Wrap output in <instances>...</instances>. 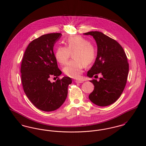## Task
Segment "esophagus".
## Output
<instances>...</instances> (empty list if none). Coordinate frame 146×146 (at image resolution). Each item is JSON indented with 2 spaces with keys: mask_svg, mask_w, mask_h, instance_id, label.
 Masks as SVG:
<instances>
[{
  "mask_svg": "<svg viewBox=\"0 0 146 146\" xmlns=\"http://www.w3.org/2000/svg\"><path fill=\"white\" fill-rule=\"evenodd\" d=\"M75 82L76 83H82L84 82L83 81H82V80H75Z\"/></svg>",
  "mask_w": 146,
  "mask_h": 146,
  "instance_id": "esophagus-1",
  "label": "esophagus"
}]
</instances>
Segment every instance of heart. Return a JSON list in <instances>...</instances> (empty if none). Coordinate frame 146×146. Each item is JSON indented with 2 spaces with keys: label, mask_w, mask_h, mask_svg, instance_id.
<instances>
[{
  "label": "heart",
  "mask_w": 146,
  "mask_h": 146,
  "mask_svg": "<svg viewBox=\"0 0 146 146\" xmlns=\"http://www.w3.org/2000/svg\"><path fill=\"white\" fill-rule=\"evenodd\" d=\"M65 46L59 45L56 48L54 58L60 64H65L70 53L74 59L67 63L63 68L67 76L78 79L83 72L85 66H90L94 62L97 49L94 44L80 35L70 36L64 40Z\"/></svg>",
  "instance_id": "b5f03b06"
}]
</instances>
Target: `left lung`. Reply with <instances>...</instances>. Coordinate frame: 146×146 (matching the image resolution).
<instances>
[{
	"mask_svg": "<svg viewBox=\"0 0 146 146\" xmlns=\"http://www.w3.org/2000/svg\"><path fill=\"white\" fill-rule=\"evenodd\" d=\"M92 35L97 44V57L94 64L88 71L87 76L92 78L101 74L100 81L90 80L94 86L89 96L93 104L107 106L115 102L122 94L129 72V63L125 52L115 40L99 31L84 34Z\"/></svg>",
	"mask_w": 146,
	"mask_h": 146,
	"instance_id": "obj_1",
	"label": "left lung"
}]
</instances>
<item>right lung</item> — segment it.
<instances>
[{"instance_id":"obj_1","label":"right lung","mask_w":146,"mask_h":146,"mask_svg":"<svg viewBox=\"0 0 146 146\" xmlns=\"http://www.w3.org/2000/svg\"><path fill=\"white\" fill-rule=\"evenodd\" d=\"M62 36L51 33L34 39L27 46L21 63V80L23 90L31 103L43 111L60 108L67 96L71 79L63 77L51 83L49 78L61 74L54 58L53 46Z\"/></svg>"}]
</instances>
